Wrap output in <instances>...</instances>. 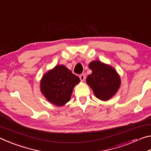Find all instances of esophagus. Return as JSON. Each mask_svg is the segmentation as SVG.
Segmentation results:
<instances>
[{"instance_id": "34e87169", "label": "esophagus", "mask_w": 151, "mask_h": 151, "mask_svg": "<svg viewBox=\"0 0 151 151\" xmlns=\"http://www.w3.org/2000/svg\"><path fill=\"white\" fill-rule=\"evenodd\" d=\"M79 77H80V79H81V81H84L85 80V74H82V75H81Z\"/></svg>"}]
</instances>
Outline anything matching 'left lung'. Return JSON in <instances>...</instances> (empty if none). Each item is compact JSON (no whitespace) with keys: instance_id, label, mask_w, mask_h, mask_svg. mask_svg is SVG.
<instances>
[{"instance_id":"8db88e82","label":"left lung","mask_w":151,"mask_h":151,"mask_svg":"<svg viewBox=\"0 0 151 151\" xmlns=\"http://www.w3.org/2000/svg\"><path fill=\"white\" fill-rule=\"evenodd\" d=\"M92 70L86 82L94 95L101 101H106L115 95L121 86V81L116 70L112 66L99 60L89 63Z\"/></svg>"}]
</instances>
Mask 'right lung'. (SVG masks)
<instances>
[{
  "mask_svg": "<svg viewBox=\"0 0 151 151\" xmlns=\"http://www.w3.org/2000/svg\"><path fill=\"white\" fill-rule=\"evenodd\" d=\"M80 81L65 65H57L42 76L40 91L50 103L63 106L70 100L73 88Z\"/></svg>",
  "mask_w": 151,
  "mask_h": 151,
  "instance_id": "add662e5",
  "label": "right lung"
}]
</instances>
